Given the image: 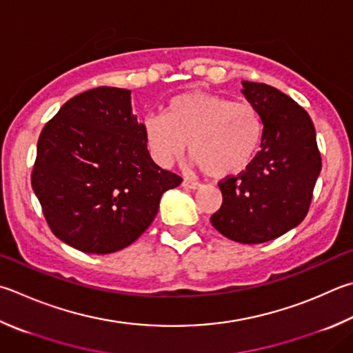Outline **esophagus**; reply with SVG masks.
<instances>
[{
  "instance_id": "1",
  "label": "esophagus",
  "mask_w": 353,
  "mask_h": 353,
  "mask_svg": "<svg viewBox=\"0 0 353 353\" xmlns=\"http://www.w3.org/2000/svg\"><path fill=\"white\" fill-rule=\"evenodd\" d=\"M182 187L187 188V190H199V188L202 187V183L194 182V181H190V179H183Z\"/></svg>"
}]
</instances>
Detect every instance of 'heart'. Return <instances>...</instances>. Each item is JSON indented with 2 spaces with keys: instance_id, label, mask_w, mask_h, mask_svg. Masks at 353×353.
I'll return each mask as SVG.
<instances>
[{
  "instance_id": "obj_1",
  "label": "heart",
  "mask_w": 353,
  "mask_h": 353,
  "mask_svg": "<svg viewBox=\"0 0 353 353\" xmlns=\"http://www.w3.org/2000/svg\"><path fill=\"white\" fill-rule=\"evenodd\" d=\"M146 145L160 166L185 151L211 177L241 174L258 157L264 125L256 108L222 95L187 92L166 103L163 115L143 123Z\"/></svg>"
}]
</instances>
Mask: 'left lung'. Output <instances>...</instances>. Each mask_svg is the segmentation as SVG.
Masks as SVG:
<instances>
[{
	"mask_svg": "<svg viewBox=\"0 0 353 353\" xmlns=\"http://www.w3.org/2000/svg\"><path fill=\"white\" fill-rule=\"evenodd\" d=\"M242 94L264 125L258 157L219 182L222 205L213 227L241 243H262L298 227L309 211L321 154L309 114L279 89L242 81Z\"/></svg>",
	"mask_w": 353,
	"mask_h": 353,
	"instance_id": "obj_1",
	"label": "left lung"
}]
</instances>
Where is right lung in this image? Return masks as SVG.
I'll return each mask as SVG.
<instances>
[{
	"mask_svg": "<svg viewBox=\"0 0 353 353\" xmlns=\"http://www.w3.org/2000/svg\"><path fill=\"white\" fill-rule=\"evenodd\" d=\"M182 177L154 163L131 91L100 86L68 100L43 128L32 188L52 233L108 254L139 239Z\"/></svg>",
	"mask_w": 353,
	"mask_h": 353,
	"instance_id": "add662e5",
	"label": "right lung"
}]
</instances>
